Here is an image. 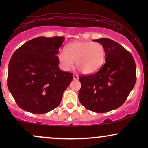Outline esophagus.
Masks as SVG:
<instances>
[{
    "label": "esophagus",
    "instance_id": "esophagus-1",
    "mask_svg": "<svg viewBox=\"0 0 148 148\" xmlns=\"http://www.w3.org/2000/svg\"><path fill=\"white\" fill-rule=\"evenodd\" d=\"M79 79V76L77 75L74 74L73 75V79L74 80H77V79Z\"/></svg>",
    "mask_w": 148,
    "mask_h": 148
}]
</instances>
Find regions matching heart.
I'll return each mask as SVG.
<instances>
[{
  "label": "heart",
  "instance_id": "b5f03b06",
  "mask_svg": "<svg viewBox=\"0 0 148 148\" xmlns=\"http://www.w3.org/2000/svg\"><path fill=\"white\" fill-rule=\"evenodd\" d=\"M58 60L64 71H69L76 65L83 73L92 74L104 64L106 50L102 44L94 42H75L69 44L65 50H60Z\"/></svg>",
  "mask_w": 148,
  "mask_h": 148
}]
</instances>
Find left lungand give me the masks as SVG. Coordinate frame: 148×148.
I'll return each mask as SVG.
<instances>
[{
	"label": "left lung",
	"instance_id": "1",
	"mask_svg": "<svg viewBox=\"0 0 148 148\" xmlns=\"http://www.w3.org/2000/svg\"><path fill=\"white\" fill-rule=\"evenodd\" d=\"M94 41L105 48V64L98 72L79 78V100L88 110L107 112L127 100L136 82V65L132 54L117 42L109 38Z\"/></svg>",
	"mask_w": 148,
	"mask_h": 148
}]
</instances>
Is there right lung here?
<instances>
[{"mask_svg": "<svg viewBox=\"0 0 148 148\" xmlns=\"http://www.w3.org/2000/svg\"><path fill=\"white\" fill-rule=\"evenodd\" d=\"M64 37H38L16 50L9 63L7 86L18 106L33 114L56 108L73 80L60 70L57 54Z\"/></svg>", "mask_w": 148, "mask_h": 148, "instance_id": "obj_1", "label": "right lung"}]
</instances>
